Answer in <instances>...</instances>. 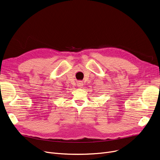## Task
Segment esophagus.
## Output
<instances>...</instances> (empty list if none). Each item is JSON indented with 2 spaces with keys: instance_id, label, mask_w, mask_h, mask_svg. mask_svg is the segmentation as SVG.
Here are the masks:
<instances>
[{
  "instance_id": "1",
  "label": "esophagus",
  "mask_w": 160,
  "mask_h": 160,
  "mask_svg": "<svg viewBox=\"0 0 160 160\" xmlns=\"http://www.w3.org/2000/svg\"><path fill=\"white\" fill-rule=\"evenodd\" d=\"M83 82H82V81H78V82H77V86H78V88H82V86H83Z\"/></svg>"
}]
</instances>
